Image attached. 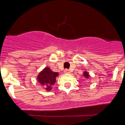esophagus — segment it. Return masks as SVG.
Masks as SVG:
<instances>
[{
	"label": "esophagus",
	"mask_w": 125,
	"mask_h": 125,
	"mask_svg": "<svg viewBox=\"0 0 125 125\" xmlns=\"http://www.w3.org/2000/svg\"><path fill=\"white\" fill-rule=\"evenodd\" d=\"M70 73V70H68V69H66V70L64 71V73H65V74H69Z\"/></svg>",
	"instance_id": "esophagus-1"
}]
</instances>
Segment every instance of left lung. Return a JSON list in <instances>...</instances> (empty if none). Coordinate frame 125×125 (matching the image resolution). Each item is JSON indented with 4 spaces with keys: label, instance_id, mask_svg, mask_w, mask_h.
I'll use <instances>...</instances> for the list:
<instances>
[{
    "label": "left lung",
    "instance_id": "left-lung-1",
    "mask_svg": "<svg viewBox=\"0 0 125 125\" xmlns=\"http://www.w3.org/2000/svg\"><path fill=\"white\" fill-rule=\"evenodd\" d=\"M83 75H84V77H85V78H88L89 77V74H88V72H86V71H84Z\"/></svg>",
    "mask_w": 125,
    "mask_h": 125
}]
</instances>
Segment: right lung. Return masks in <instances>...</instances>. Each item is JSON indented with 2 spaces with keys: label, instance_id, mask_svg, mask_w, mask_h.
Masks as SVG:
<instances>
[{
  "label": "right lung",
  "instance_id": "1",
  "mask_svg": "<svg viewBox=\"0 0 125 125\" xmlns=\"http://www.w3.org/2000/svg\"><path fill=\"white\" fill-rule=\"evenodd\" d=\"M58 75V73H54L49 68H45L37 77L39 82L42 86L46 88L47 91L51 89V86L55 83V78Z\"/></svg>",
  "mask_w": 125,
  "mask_h": 125
}]
</instances>
